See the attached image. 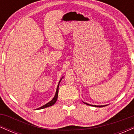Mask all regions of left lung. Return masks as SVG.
Wrapping results in <instances>:
<instances>
[{
	"mask_svg": "<svg viewBox=\"0 0 134 134\" xmlns=\"http://www.w3.org/2000/svg\"><path fill=\"white\" fill-rule=\"evenodd\" d=\"M84 103H85L86 104H87V105H90V106H93V107H105V106H107V105H101V106H99V105H93V104H88V103H84V102H83Z\"/></svg>",
	"mask_w": 134,
	"mask_h": 134,
	"instance_id": "obj_1",
	"label": "left lung"
}]
</instances>
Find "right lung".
<instances>
[{
	"label": "right lung",
	"instance_id": "1",
	"mask_svg": "<svg viewBox=\"0 0 134 134\" xmlns=\"http://www.w3.org/2000/svg\"><path fill=\"white\" fill-rule=\"evenodd\" d=\"M64 77V76L62 77V78H61L60 79V81H59V82H58V86H57V91H56V93H55V96H54V98H53V99H52L51 101H49L48 103H47V104H44L43 106H42V107H40V108H38V110H40V109H43V108H47V107H51V106H52V105H53V104H54L55 103H56V101H57V98H58V86H59V84H60V81H62V78Z\"/></svg>",
	"mask_w": 134,
	"mask_h": 134
}]
</instances>
